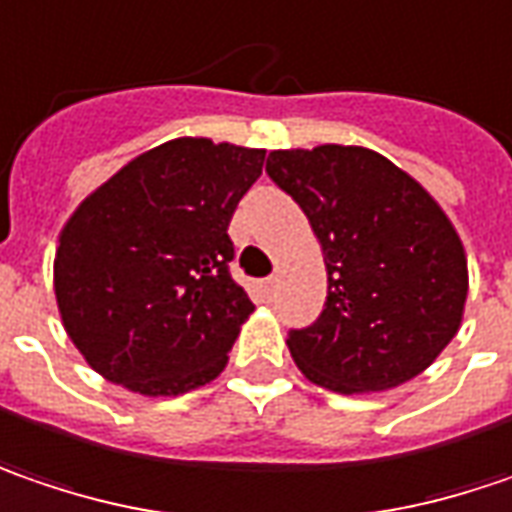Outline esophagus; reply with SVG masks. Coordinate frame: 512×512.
Here are the masks:
<instances>
[{"mask_svg":"<svg viewBox=\"0 0 512 512\" xmlns=\"http://www.w3.org/2000/svg\"><path fill=\"white\" fill-rule=\"evenodd\" d=\"M265 294H268V299H273V294H276V276H270V279H265Z\"/></svg>","mask_w":512,"mask_h":512,"instance_id":"esophagus-1","label":"esophagus"}]
</instances>
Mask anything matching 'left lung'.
<instances>
[{
  "label": "left lung",
  "mask_w": 512,
  "mask_h": 512,
  "mask_svg": "<svg viewBox=\"0 0 512 512\" xmlns=\"http://www.w3.org/2000/svg\"><path fill=\"white\" fill-rule=\"evenodd\" d=\"M268 175L320 239L328 299L291 331L299 371L328 392H389L458 334L470 291L464 242L444 207L366 146L273 149Z\"/></svg>",
  "instance_id": "1"
}]
</instances>
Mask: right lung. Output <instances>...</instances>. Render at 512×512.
Returning a JSON list of instances; mask_svg holds the SVG:
<instances>
[{
    "label": "right lung",
    "mask_w": 512,
    "mask_h": 512,
    "mask_svg": "<svg viewBox=\"0 0 512 512\" xmlns=\"http://www.w3.org/2000/svg\"><path fill=\"white\" fill-rule=\"evenodd\" d=\"M262 164L265 149L172 138L77 204L57 239L54 296L100 377L175 397L224 371L253 314L227 270V227Z\"/></svg>",
    "instance_id": "add662e5"
}]
</instances>
